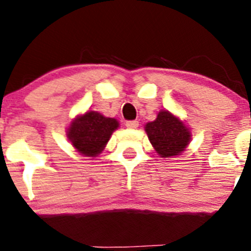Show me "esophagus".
<instances>
[{
	"mask_svg": "<svg viewBox=\"0 0 251 251\" xmlns=\"http://www.w3.org/2000/svg\"><path fill=\"white\" fill-rule=\"evenodd\" d=\"M126 126H128V128H130V129H135V128H138V126H139V122H138V121H136V120H134V121H126Z\"/></svg>",
	"mask_w": 251,
	"mask_h": 251,
	"instance_id": "obj_1",
	"label": "esophagus"
}]
</instances>
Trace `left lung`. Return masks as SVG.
<instances>
[{
	"mask_svg": "<svg viewBox=\"0 0 251 251\" xmlns=\"http://www.w3.org/2000/svg\"><path fill=\"white\" fill-rule=\"evenodd\" d=\"M145 130L161 157L179 155L190 141L188 128L168 111H161L153 122L145 126Z\"/></svg>",
	"mask_w": 251,
	"mask_h": 251,
	"instance_id": "8db88e82",
	"label": "left lung"
}]
</instances>
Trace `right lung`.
<instances>
[{"label": "right lung", "instance_id": "obj_1", "mask_svg": "<svg viewBox=\"0 0 251 251\" xmlns=\"http://www.w3.org/2000/svg\"><path fill=\"white\" fill-rule=\"evenodd\" d=\"M117 128L118 122L115 118L103 117L95 111H88L72 123L68 129V138L79 152L93 157L102 151L113 130Z\"/></svg>", "mask_w": 251, "mask_h": 251}]
</instances>
